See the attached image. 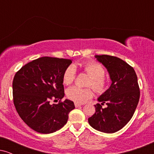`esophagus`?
Listing matches in <instances>:
<instances>
[{
    "label": "esophagus",
    "mask_w": 154,
    "mask_h": 154,
    "mask_svg": "<svg viewBox=\"0 0 154 154\" xmlns=\"http://www.w3.org/2000/svg\"><path fill=\"white\" fill-rule=\"evenodd\" d=\"M75 106L76 108H78V107H79V106H82V104L75 103Z\"/></svg>",
    "instance_id": "esophagus-1"
}]
</instances>
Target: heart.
I'll use <instances>...</instances> for the list:
<instances>
[{
    "mask_svg": "<svg viewBox=\"0 0 154 154\" xmlns=\"http://www.w3.org/2000/svg\"><path fill=\"white\" fill-rule=\"evenodd\" d=\"M83 70L91 77L89 86H91L98 93H103L107 90V79L104 75L105 69L100 63L95 61H89L82 65ZM76 77V69L70 65L65 69L63 74V82L69 85L75 81ZM66 96L69 99L77 103H83L93 96V91L91 88H81L73 86L66 91Z\"/></svg>",
    "mask_w": 154,
    "mask_h": 154,
    "instance_id": "heart-1",
    "label": "heart"
}]
</instances>
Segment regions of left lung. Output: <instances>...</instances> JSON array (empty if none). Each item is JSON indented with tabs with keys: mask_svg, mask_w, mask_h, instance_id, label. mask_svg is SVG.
Listing matches in <instances>:
<instances>
[{
	"mask_svg": "<svg viewBox=\"0 0 154 154\" xmlns=\"http://www.w3.org/2000/svg\"><path fill=\"white\" fill-rule=\"evenodd\" d=\"M107 69L111 85L95 105V112L88 118L90 125L106 133H114L123 128L133 116L140 98V88L135 70L131 66L115 56H95Z\"/></svg>",
	"mask_w": 154,
	"mask_h": 154,
	"instance_id": "1",
	"label": "left lung"
}]
</instances>
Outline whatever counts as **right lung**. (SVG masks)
<instances>
[{
  "instance_id": "add662e5",
  "label": "right lung",
  "mask_w": 154,
  "mask_h": 154,
  "mask_svg": "<svg viewBox=\"0 0 154 154\" xmlns=\"http://www.w3.org/2000/svg\"><path fill=\"white\" fill-rule=\"evenodd\" d=\"M72 60L54 57L39 58L22 66L13 79V99L19 116L31 129L43 134L59 130L67 122L75 109L64 96L63 74ZM52 99L60 100L51 104Z\"/></svg>"
}]
</instances>
